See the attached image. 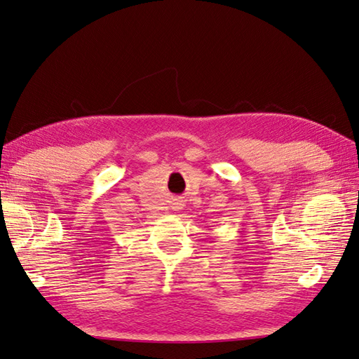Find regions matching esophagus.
Listing matches in <instances>:
<instances>
[{
    "label": "esophagus",
    "mask_w": 359,
    "mask_h": 359,
    "mask_svg": "<svg viewBox=\"0 0 359 359\" xmlns=\"http://www.w3.org/2000/svg\"><path fill=\"white\" fill-rule=\"evenodd\" d=\"M177 204H180V203H177ZM177 209H179V208H177Z\"/></svg>",
    "instance_id": "esophagus-1"
}]
</instances>
